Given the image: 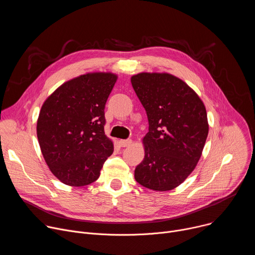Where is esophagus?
Listing matches in <instances>:
<instances>
[{
	"instance_id": "obj_1",
	"label": "esophagus",
	"mask_w": 255,
	"mask_h": 255,
	"mask_svg": "<svg viewBox=\"0 0 255 255\" xmlns=\"http://www.w3.org/2000/svg\"><path fill=\"white\" fill-rule=\"evenodd\" d=\"M119 143L122 147H128L132 144V140L131 139H121L119 141Z\"/></svg>"
}]
</instances>
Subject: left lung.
<instances>
[{
  "label": "left lung",
  "mask_w": 255,
  "mask_h": 255,
  "mask_svg": "<svg viewBox=\"0 0 255 255\" xmlns=\"http://www.w3.org/2000/svg\"><path fill=\"white\" fill-rule=\"evenodd\" d=\"M132 87L146 111L145 155L134 171L141 186L158 192L178 187L195 169L209 132L206 108L184 81L166 72H140Z\"/></svg>",
  "instance_id": "left-lung-1"
}]
</instances>
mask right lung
Returning a JSON list of instances; mask_svg holds the SVG:
<instances>
[{
    "label": "right lung",
    "mask_w": 255,
    "mask_h": 255,
    "mask_svg": "<svg viewBox=\"0 0 255 255\" xmlns=\"http://www.w3.org/2000/svg\"><path fill=\"white\" fill-rule=\"evenodd\" d=\"M117 79L112 72H89L62 84L41 107L36 128L40 149L64 185L94 183L114 151L104 131V110Z\"/></svg>",
    "instance_id": "right-lung-1"
}]
</instances>
